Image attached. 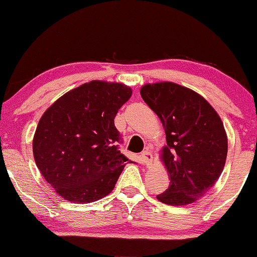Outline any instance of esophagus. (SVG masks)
<instances>
[{
  "label": "esophagus",
  "mask_w": 257,
  "mask_h": 257,
  "mask_svg": "<svg viewBox=\"0 0 257 257\" xmlns=\"http://www.w3.org/2000/svg\"><path fill=\"white\" fill-rule=\"evenodd\" d=\"M140 161H141V163L144 164V166H146V167L151 166V163H152V155H151V152L144 151L140 155Z\"/></svg>",
  "instance_id": "34e87169"
}]
</instances>
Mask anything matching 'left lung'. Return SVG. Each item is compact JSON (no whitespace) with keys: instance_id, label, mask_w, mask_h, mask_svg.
Wrapping results in <instances>:
<instances>
[{"instance_id":"8db88e82","label":"left lung","mask_w":257,"mask_h":257,"mask_svg":"<svg viewBox=\"0 0 257 257\" xmlns=\"http://www.w3.org/2000/svg\"><path fill=\"white\" fill-rule=\"evenodd\" d=\"M140 94L166 132L159 159L170 182L157 199L191 204L213 187L225 167L228 141L222 120L200 94L174 82L147 83Z\"/></svg>"}]
</instances>
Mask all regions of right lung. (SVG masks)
<instances>
[{"label":"right lung","instance_id":"1","mask_svg":"<svg viewBox=\"0 0 257 257\" xmlns=\"http://www.w3.org/2000/svg\"><path fill=\"white\" fill-rule=\"evenodd\" d=\"M132 93L123 83L90 81L44 111L32 152L43 178L64 199L87 204L112 192L129 162L117 150L114 117Z\"/></svg>","mask_w":257,"mask_h":257}]
</instances>
